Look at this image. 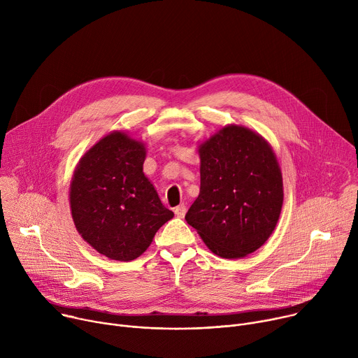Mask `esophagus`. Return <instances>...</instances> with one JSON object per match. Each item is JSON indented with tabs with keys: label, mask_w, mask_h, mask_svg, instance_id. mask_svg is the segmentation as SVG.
<instances>
[{
	"label": "esophagus",
	"mask_w": 358,
	"mask_h": 358,
	"mask_svg": "<svg viewBox=\"0 0 358 358\" xmlns=\"http://www.w3.org/2000/svg\"><path fill=\"white\" fill-rule=\"evenodd\" d=\"M185 213H187V207L184 206V203H181V206H178V207L174 208V214H176L178 218H182V217L185 215Z\"/></svg>",
	"instance_id": "obj_1"
}]
</instances>
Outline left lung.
Here are the masks:
<instances>
[{"label":"left lung","mask_w":358,"mask_h":358,"mask_svg":"<svg viewBox=\"0 0 358 358\" xmlns=\"http://www.w3.org/2000/svg\"><path fill=\"white\" fill-rule=\"evenodd\" d=\"M199 195L185 221L215 255L238 259L259 249L282 211L283 181L271 144L228 124L198 147Z\"/></svg>","instance_id":"1"}]
</instances>
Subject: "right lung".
<instances>
[{"label":"right lung","mask_w":358,"mask_h":358,"mask_svg":"<svg viewBox=\"0 0 358 358\" xmlns=\"http://www.w3.org/2000/svg\"><path fill=\"white\" fill-rule=\"evenodd\" d=\"M144 143L124 131L100 138L79 160L69 189L75 227L105 257L129 262L174 217L143 173Z\"/></svg>","instance_id":"add662e5"}]
</instances>
